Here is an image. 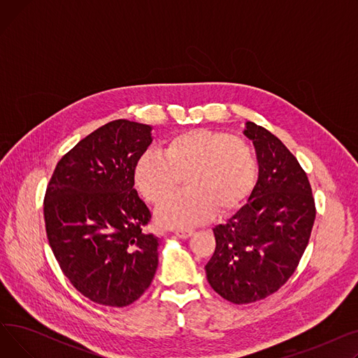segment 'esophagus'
I'll return each instance as SVG.
<instances>
[{
	"label": "esophagus",
	"instance_id": "1",
	"mask_svg": "<svg viewBox=\"0 0 358 358\" xmlns=\"http://www.w3.org/2000/svg\"><path fill=\"white\" fill-rule=\"evenodd\" d=\"M193 229H187V228H180V229H176V235L178 238H189L193 235Z\"/></svg>",
	"mask_w": 358,
	"mask_h": 358
}]
</instances>
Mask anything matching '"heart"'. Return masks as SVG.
<instances>
[{
	"mask_svg": "<svg viewBox=\"0 0 358 358\" xmlns=\"http://www.w3.org/2000/svg\"><path fill=\"white\" fill-rule=\"evenodd\" d=\"M258 162L252 146L227 131L193 129L169 138L164 154L148 150L136 162L135 185L149 203L161 204L180 187L187 189L158 210L164 227H192L242 204L252 192Z\"/></svg>",
	"mask_w": 358,
	"mask_h": 358,
	"instance_id": "obj_1",
	"label": "heart"
}]
</instances>
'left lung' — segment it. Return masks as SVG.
Instances as JSON below:
<instances>
[{"instance_id":"left-lung-1","label":"left lung","mask_w":358,"mask_h":358,"mask_svg":"<svg viewBox=\"0 0 358 358\" xmlns=\"http://www.w3.org/2000/svg\"><path fill=\"white\" fill-rule=\"evenodd\" d=\"M258 181L248 203L213 228L216 248L206 264L212 289L228 302L245 305L275 293L296 271L316 216L305 169L277 136L247 123Z\"/></svg>"}]
</instances>
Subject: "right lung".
<instances>
[{"instance_id":"right-lung-1","label":"right lung","mask_w":358,"mask_h":358,"mask_svg":"<svg viewBox=\"0 0 358 358\" xmlns=\"http://www.w3.org/2000/svg\"><path fill=\"white\" fill-rule=\"evenodd\" d=\"M152 142L150 126L113 120L80 141L46 187L49 245L71 285L103 306L124 308L152 283L159 238L135 190V166Z\"/></svg>"}]
</instances>
